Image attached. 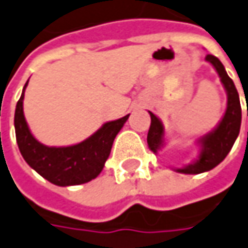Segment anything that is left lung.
<instances>
[{"label": "left lung", "mask_w": 248, "mask_h": 248, "mask_svg": "<svg viewBox=\"0 0 248 248\" xmlns=\"http://www.w3.org/2000/svg\"><path fill=\"white\" fill-rule=\"evenodd\" d=\"M205 60L212 63V66L217 69L221 78L222 84L228 93V107L219 124L211 133L199 139V143L201 145V153L199 158L187 167L176 169V172H180V173L197 175V173L211 170L217 165H219L225 159V156L229 154L240 132L242 107H240L239 93L234 87V83L228 76L222 62L217 57L207 55ZM150 116H151V124H150L148 135H147V143H148L150 150L156 154L158 150L164 145V126L154 113L150 112Z\"/></svg>", "instance_id": "obj_1"}]
</instances>
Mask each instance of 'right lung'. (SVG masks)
Listing matches in <instances>:
<instances>
[{
    "label": "right lung",
    "instance_id": "right-lung-1",
    "mask_svg": "<svg viewBox=\"0 0 248 248\" xmlns=\"http://www.w3.org/2000/svg\"><path fill=\"white\" fill-rule=\"evenodd\" d=\"M27 83L15 109L16 143L25 161L38 175L57 186H76L97 178L109 156L115 137L129 115L104 124L94 135L79 144L48 147L33 137L25 119L23 97Z\"/></svg>",
    "mask_w": 248,
    "mask_h": 248
}]
</instances>
